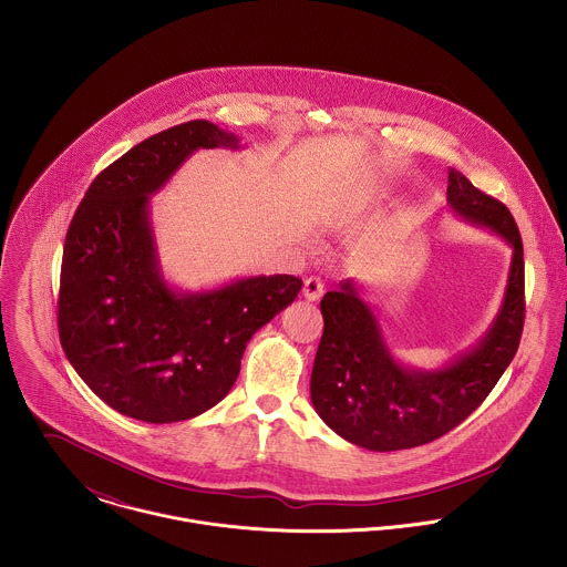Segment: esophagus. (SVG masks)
<instances>
[{"mask_svg":"<svg viewBox=\"0 0 567 567\" xmlns=\"http://www.w3.org/2000/svg\"><path fill=\"white\" fill-rule=\"evenodd\" d=\"M324 284L319 277H308L303 281V297L308 301H319L323 297Z\"/></svg>","mask_w":567,"mask_h":567,"instance_id":"obj_1","label":"esophagus"}]
</instances>
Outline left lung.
Here are the masks:
<instances>
[{
	"label": "left lung",
	"instance_id": "obj_1",
	"mask_svg": "<svg viewBox=\"0 0 567 567\" xmlns=\"http://www.w3.org/2000/svg\"><path fill=\"white\" fill-rule=\"evenodd\" d=\"M447 205L463 223L488 229L513 248L502 306L472 349L439 369H416L391 351L362 286L344 279L327 292L310 398L324 423L358 447L395 452L447 434L485 402L519 347L524 248L511 212L454 167Z\"/></svg>",
	"mask_w": 567,
	"mask_h": 567
}]
</instances>
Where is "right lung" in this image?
Segmentation results:
<instances>
[{
    "label": "right lung",
    "instance_id": "1",
    "mask_svg": "<svg viewBox=\"0 0 567 567\" xmlns=\"http://www.w3.org/2000/svg\"><path fill=\"white\" fill-rule=\"evenodd\" d=\"M200 148L243 144L207 120L144 140L89 185L63 248V351L104 404L146 423L185 421L225 400L246 342L301 290L292 275L198 292L165 281L151 196Z\"/></svg>",
    "mask_w": 567,
    "mask_h": 567
}]
</instances>
